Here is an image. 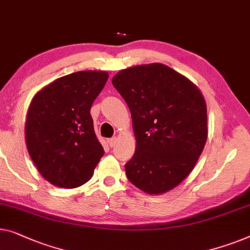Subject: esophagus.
<instances>
[{
    "mask_svg": "<svg viewBox=\"0 0 250 250\" xmlns=\"http://www.w3.org/2000/svg\"><path fill=\"white\" fill-rule=\"evenodd\" d=\"M116 142H117V137H111V139L107 140L108 146H109L110 147H114L115 144H116Z\"/></svg>",
    "mask_w": 250,
    "mask_h": 250,
    "instance_id": "34e87169",
    "label": "esophagus"
}]
</instances>
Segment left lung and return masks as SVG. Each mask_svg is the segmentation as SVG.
<instances>
[{
    "instance_id": "1",
    "label": "left lung",
    "mask_w": 250,
    "mask_h": 250,
    "mask_svg": "<svg viewBox=\"0 0 250 250\" xmlns=\"http://www.w3.org/2000/svg\"><path fill=\"white\" fill-rule=\"evenodd\" d=\"M113 85L132 115L136 149L125 165L134 186L162 194L193 170L208 139V110L200 89L167 65L119 71Z\"/></svg>"
}]
</instances>
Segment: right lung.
<instances>
[{"instance_id": "obj_1", "label": "right lung", "mask_w": 250, "mask_h": 250, "mask_svg": "<svg viewBox=\"0 0 250 250\" xmlns=\"http://www.w3.org/2000/svg\"><path fill=\"white\" fill-rule=\"evenodd\" d=\"M107 72L65 75L36 93L26 119V143L38 171L54 186L75 188L91 179L104 151L90 109Z\"/></svg>"}]
</instances>
